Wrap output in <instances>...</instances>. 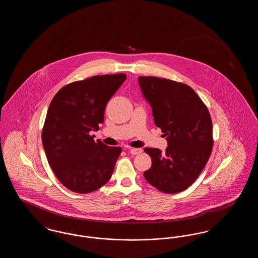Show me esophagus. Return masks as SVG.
Here are the masks:
<instances>
[{
	"label": "esophagus",
	"mask_w": 258,
	"mask_h": 258,
	"mask_svg": "<svg viewBox=\"0 0 258 258\" xmlns=\"http://www.w3.org/2000/svg\"><path fill=\"white\" fill-rule=\"evenodd\" d=\"M130 153L132 155H138V154L142 153V149H140V148H133V149L130 150Z\"/></svg>",
	"instance_id": "34e87169"
}]
</instances>
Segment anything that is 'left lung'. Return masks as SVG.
<instances>
[{"label":"left lung","instance_id":"left-lung-1","mask_svg":"<svg viewBox=\"0 0 258 258\" xmlns=\"http://www.w3.org/2000/svg\"><path fill=\"white\" fill-rule=\"evenodd\" d=\"M138 81L151 104L154 122L168 142L165 152L144 149L152 159L144 177L164 194L181 192L194 184L212 153L213 124L208 108L184 83L155 76H139Z\"/></svg>","mask_w":258,"mask_h":258}]
</instances>
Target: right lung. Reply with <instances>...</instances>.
<instances>
[{"label": "right lung", "mask_w": 258, "mask_h": 258, "mask_svg": "<svg viewBox=\"0 0 258 258\" xmlns=\"http://www.w3.org/2000/svg\"><path fill=\"white\" fill-rule=\"evenodd\" d=\"M124 74L95 75L62 87L50 102L41 139L50 166L70 190L89 194L110 180L122 148L94 140Z\"/></svg>", "instance_id": "obj_1"}]
</instances>
